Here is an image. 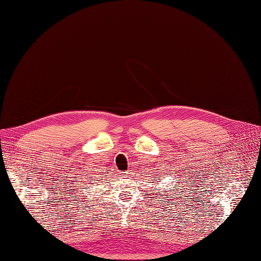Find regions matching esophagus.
Wrapping results in <instances>:
<instances>
[{
  "mask_svg": "<svg viewBox=\"0 0 261 261\" xmlns=\"http://www.w3.org/2000/svg\"><path fill=\"white\" fill-rule=\"evenodd\" d=\"M129 175V173L127 171H123V173H121V176H127Z\"/></svg>",
  "mask_w": 261,
  "mask_h": 261,
  "instance_id": "esophagus-1",
  "label": "esophagus"
}]
</instances>
